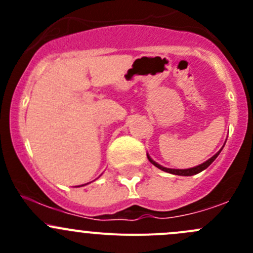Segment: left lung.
Returning a JSON list of instances; mask_svg holds the SVG:
<instances>
[{"mask_svg":"<svg viewBox=\"0 0 253 253\" xmlns=\"http://www.w3.org/2000/svg\"><path fill=\"white\" fill-rule=\"evenodd\" d=\"M224 145H225V144H224ZM221 149H223V148H221ZM221 149L219 150V152L216 153V154H214L213 157L211 158V159H208V160H207V162L202 163V164H201V165H197V167L190 168V169H169V168H164V167H163V165H160V164H158V163H155L154 160H153L152 158L149 157V154H148V153H147V157H148V160H149V162L152 163V164L154 165V167H157L158 169L163 170V171L169 172V174H172V175H178V176H192V175L198 174V172L203 171V170H206L207 168H208L209 165H211V163H213L214 160L216 159V157H218V155L220 154Z\"/></svg>","mask_w":253,"mask_h":253,"instance_id":"obj_1","label":"left lung"}]
</instances>
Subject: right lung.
<instances>
[{"label": "right lung", "instance_id": "add662e5", "mask_svg": "<svg viewBox=\"0 0 253 253\" xmlns=\"http://www.w3.org/2000/svg\"><path fill=\"white\" fill-rule=\"evenodd\" d=\"M82 186H84V185H82Z\"/></svg>", "mask_w": 253, "mask_h": 253}]
</instances>
